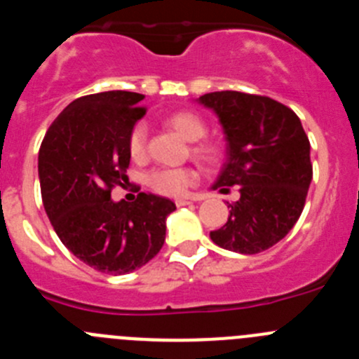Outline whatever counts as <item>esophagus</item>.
<instances>
[{"label": "esophagus", "instance_id": "34e87169", "mask_svg": "<svg viewBox=\"0 0 359 359\" xmlns=\"http://www.w3.org/2000/svg\"><path fill=\"white\" fill-rule=\"evenodd\" d=\"M192 205V199H176V207H187Z\"/></svg>", "mask_w": 359, "mask_h": 359}]
</instances>
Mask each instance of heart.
<instances>
[{
  "label": "heart",
  "mask_w": 359,
  "mask_h": 359,
  "mask_svg": "<svg viewBox=\"0 0 359 359\" xmlns=\"http://www.w3.org/2000/svg\"><path fill=\"white\" fill-rule=\"evenodd\" d=\"M167 126L182 136L187 142H198L203 136L207 135V123L203 118L192 111H180L169 116ZM129 154L135 160H140L145 156L147 149V128L144 123L135 126V129L129 135ZM194 156H198L203 161H212L217 156V149L212 144H198L192 147ZM198 182V172L190 167H177V169H156L152 170L147 177V183L152 190H156L161 196H177L185 194V190Z\"/></svg>",
  "instance_id": "b5f03b06"
}]
</instances>
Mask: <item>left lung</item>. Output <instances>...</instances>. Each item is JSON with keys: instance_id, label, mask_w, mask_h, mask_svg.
I'll return each instance as SVG.
<instances>
[{"instance_id": "obj_1", "label": "left lung", "mask_w": 359, "mask_h": 359, "mask_svg": "<svg viewBox=\"0 0 359 359\" xmlns=\"http://www.w3.org/2000/svg\"><path fill=\"white\" fill-rule=\"evenodd\" d=\"M217 116L226 158L212 189L239 187L228 221L210 231L217 246L243 255L271 248L290 233L304 210L313 180L311 145L302 122L273 98L215 91L198 98Z\"/></svg>"}]
</instances>
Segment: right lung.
I'll return each mask as SVG.
<instances>
[{"label":"right lung","mask_w":359,"mask_h":359,"mask_svg":"<svg viewBox=\"0 0 359 359\" xmlns=\"http://www.w3.org/2000/svg\"><path fill=\"white\" fill-rule=\"evenodd\" d=\"M144 95L104 91L73 100L53 120L39 149L41 196L61 243L84 264L126 275L147 264L165 243L170 199L138 194L113 201L129 167V135Z\"/></svg>","instance_id":"right-lung-1"}]
</instances>
